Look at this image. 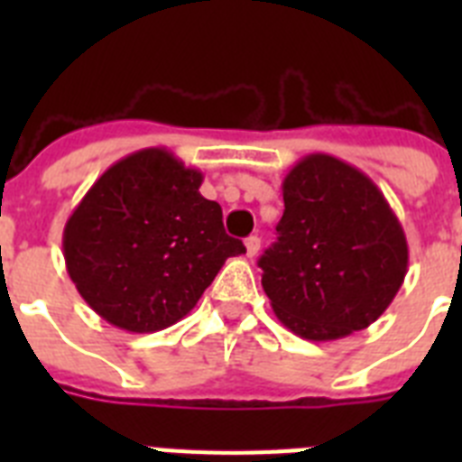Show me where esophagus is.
<instances>
[{
	"instance_id": "esophagus-1",
	"label": "esophagus",
	"mask_w": 462,
	"mask_h": 462,
	"mask_svg": "<svg viewBox=\"0 0 462 462\" xmlns=\"http://www.w3.org/2000/svg\"><path fill=\"white\" fill-rule=\"evenodd\" d=\"M245 247H247V256H256L259 254V247H261V238L259 236H250V238H245Z\"/></svg>"
}]
</instances>
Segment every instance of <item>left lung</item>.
Wrapping results in <instances>:
<instances>
[{"label":"left lung","instance_id":"8db88e82","mask_svg":"<svg viewBox=\"0 0 462 462\" xmlns=\"http://www.w3.org/2000/svg\"><path fill=\"white\" fill-rule=\"evenodd\" d=\"M277 243L259 259L277 319L303 340L368 328L402 287L405 231L379 187L333 154L303 157L282 182Z\"/></svg>","mask_w":462,"mask_h":462}]
</instances>
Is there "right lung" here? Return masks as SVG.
<instances>
[{"label": "right lung", "mask_w": 462, "mask_h": 462, "mask_svg": "<svg viewBox=\"0 0 462 462\" xmlns=\"http://www.w3.org/2000/svg\"><path fill=\"white\" fill-rule=\"evenodd\" d=\"M201 182V171L166 148H145L89 187L64 224L62 250L69 277L101 319L129 333L169 328L224 261L243 254Z\"/></svg>", "instance_id": "right-lung-1"}]
</instances>
